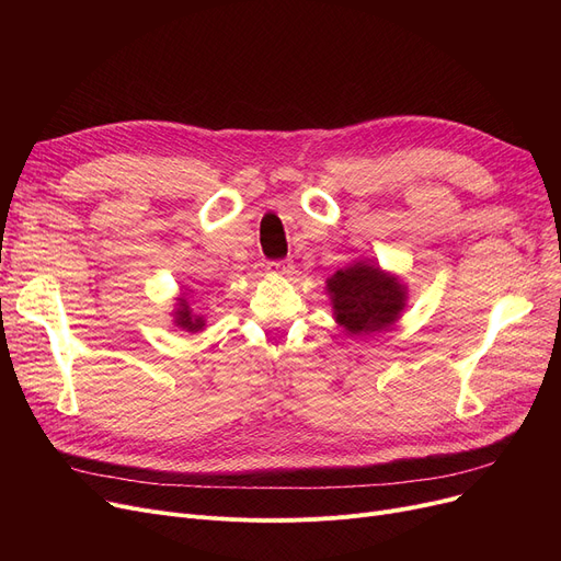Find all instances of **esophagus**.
I'll return each instance as SVG.
<instances>
[{
	"mask_svg": "<svg viewBox=\"0 0 561 561\" xmlns=\"http://www.w3.org/2000/svg\"><path fill=\"white\" fill-rule=\"evenodd\" d=\"M265 271H268L271 275H288L290 273V263L288 261H268V265H265Z\"/></svg>",
	"mask_w": 561,
	"mask_h": 561,
	"instance_id": "34e87169",
	"label": "esophagus"
}]
</instances>
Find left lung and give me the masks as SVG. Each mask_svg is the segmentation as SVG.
I'll list each match as a JSON object with an SVG mask.
<instances>
[{"mask_svg": "<svg viewBox=\"0 0 561 561\" xmlns=\"http://www.w3.org/2000/svg\"><path fill=\"white\" fill-rule=\"evenodd\" d=\"M332 313L350 336H368L391 330L407 307V284L381 268L379 263L359 259L336 271L325 282Z\"/></svg>", "mask_w": 561, "mask_h": 561, "instance_id": "left-lung-1", "label": "left lung"}]
</instances>
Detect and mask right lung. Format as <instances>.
<instances>
[{"mask_svg":"<svg viewBox=\"0 0 561 561\" xmlns=\"http://www.w3.org/2000/svg\"><path fill=\"white\" fill-rule=\"evenodd\" d=\"M170 316H172V325L188 332V334H197V332H202L206 328L204 316H199V313H195L191 309L186 293H180V298H176V305H174Z\"/></svg>","mask_w":561,"mask_h":561,"instance_id":"obj_1","label":"right lung"}]
</instances>
